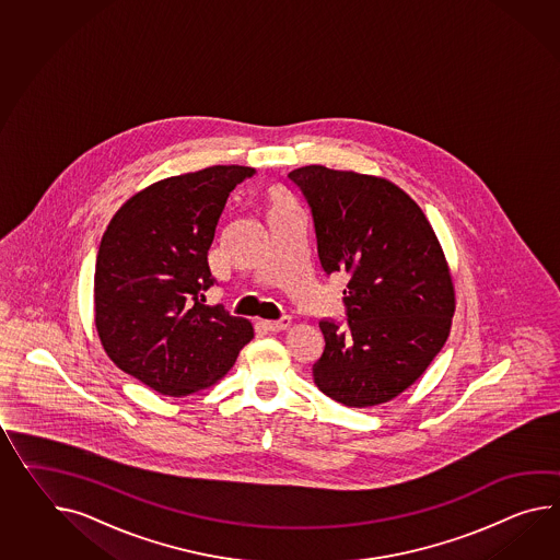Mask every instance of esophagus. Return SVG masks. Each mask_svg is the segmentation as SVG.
<instances>
[{
	"instance_id": "esophagus-1",
	"label": "esophagus",
	"mask_w": 560,
	"mask_h": 560,
	"mask_svg": "<svg viewBox=\"0 0 560 560\" xmlns=\"http://www.w3.org/2000/svg\"><path fill=\"white\" fill-rule=\"evenodd\" d=\"M289 326H291V317H289V315H283V317H279V319L265 322V328L269 329V331H283V329L289 328Z\"/></svg>"
}]
</instances>
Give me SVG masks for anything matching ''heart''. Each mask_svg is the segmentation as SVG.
<instances>
[{
	"label": "heart",
	"mask_w": 560,
	"mask_h": 560,
	"mask_svg": "<svg viewBox=\"0 0 560 560\" xmlns=\"http://www.w3.org/2000/svg\"><path fill=\"white\" fill-rule=\"evenodd\" d=\"M287 200L283 196H279V194H275L273 196V208H287Z\"/></svg>",
	"instance_id": "heart-1"
}]
</instances>
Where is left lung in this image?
Instances as JSON below:
<instances>
[{
  "mask_svg": "<svg viewBox=\"0 0 560 560\" xmlns=\"http://www.w3.org/2000/svg\"><path fill=\"white\" fill-rule=\"evenodd\" d=\"M287 178L312 208L326 273L350 277L348 324L319 322L317 388L346 407L393 400L439 354L455 314L450 265L423 210L388 179L305 165Z\"/></svg>",
  "mask_w": 560,
  "mask_h": 560,
  "instance_id": "obj_1",
  "label": "left lung"
}]
</instances>
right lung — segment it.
<instances>
[{
  "label": "right lung",
  "instance_id": "right-lung-1",
  "mask_svg": "<svg viewBox=\"0 0 560 560\" xmlns=\"http://www.w3.org/2000/svg\"><path fill=\"white\" fill-rule=\"evenodd\" d=\"M253 167L212 165L137 191L110 219L95 269V326L119 369L165 396L205 390L255 338L253 324L205 305L208 250Z\"/></svg>",
  "mask_w": 560,
  "mask_h": 560
}]
</instances>
